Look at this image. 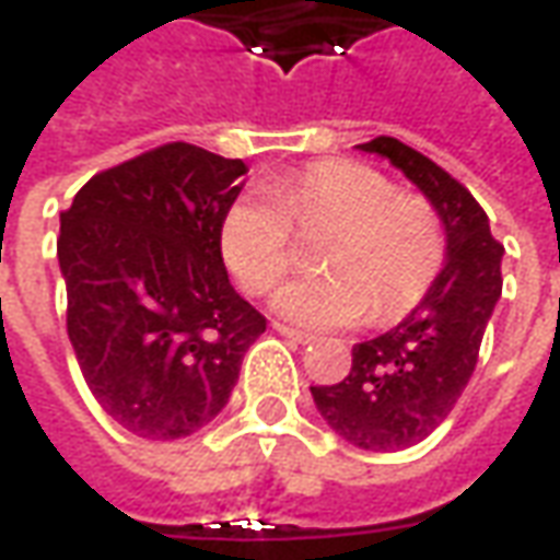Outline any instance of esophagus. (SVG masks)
<instances>
[{
  "instance_id": "esophagus-1",
  "label": "esophagus",
  "mask_w": 560,
  "mask_h": 560,
  "mask_svg": "<svg viewBox=\"0 0 560 560\" xmlns=\"http://www.w3.org/2000/svg\"><path fill=\"white\" fill-rule=\"evenodd\" d=\"M272 329H276L279 336H284V339L296 341V345H308V341L315 339L312 332H303V329H293V327H288V324H272Z\"/></svg>"
}]
</instances>
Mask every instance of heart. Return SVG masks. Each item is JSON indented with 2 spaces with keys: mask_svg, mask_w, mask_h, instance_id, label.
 Listing matches in <instances>:
<instances>
[{
  "mask_svg": "<svg viewBox=\"0 0 560 560\" xmlns=\"http://www.w3.org/2000/svg\"><path fill=\"white\" fill-rule=\"evenodd\" d=\"M293 224H336L324 245V276L288 281L276 312L305 327L399 320L425 300L446 257L444 224L420 195L351 159H317L272 191H243L221 219V255L245 291L267 293L293 260Z\"/></svg>",
  "mask_w": 560,
  "mask_h": 560,
  "instance_id": "obj_1",
  "label": "heart"
}]
</instances>
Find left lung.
<instances>
[{
  "label": "left lung",
  "instance_id": "8db88e82",
  "mask_svg": "<svg viewBox=\"0 0 560 560\" xmlns=\"http://www.w3.org/2000/svg\"><path fill=\"white\" fill-rule=\"evenodd\" d=\"M360 149L389 159L432 200L446 233V264L411 315L384 336L353 345L348 377L312 387V399L345 441L396 453L429 438L468 387L501 296L504 245L468 188L432 159L396 138H375Z\"/></svg>",
  "mask_w": 560,
  "mask_h": 560
}]
</instances>
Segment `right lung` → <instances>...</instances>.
<instances>
[{
    "label": "right lung",
    "mask_w": 560,
    "mask_h": 560,
    "mask_svg": "<svg viewBox=\"0 0 560 560\" xmlns=\"http://www.w3.org/2000/svg\"><path fill=\"white\" fill-rule=\"evenodd\" d=\"M245 173L176 140L95 173L59 215L68 339L95 401L138 438L215 420L267 329L221 260V219Z\"/></svg>",
    "instance_id": "add662e5"
}]
</instances>
